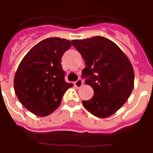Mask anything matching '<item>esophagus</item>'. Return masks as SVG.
I'll return each instance as SVG.
<instances>
[{
  "label": "esophagus",
  "instance_id": "esophagus-1",
  "mask_svg": "<svg viewBox=\"0 0 153 153\" xmlns=\"http://www.w3.org/2000/svg\"><path fill=\"white\" fill-rule=\"evenodd\" d=\"M74 85H75V86L76 88H81L83 86V80H81V79H79L78 80H76L75 83H74Z\"/></svg>",
  "mask_w": 153,
  "mask_h": 153
}]
</instances>
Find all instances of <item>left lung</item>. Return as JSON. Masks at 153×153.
Masks as SVG:
<instances>
[{
	"label": "left lung",
	"instance_id": "1",
	"mask_svg": "<svg viewBox=\"0 0 153 153\" xmlns=\"http://www.w3.org/2000/svg\"><path fill=\"white\" fill-rule=\"evenodd\" d=\"M73 45L81 54L86 67L83 77H88L94 95L83 100V105L92 114L106 118L124 105L134 87V71L125 53L109 39L96 36L73 40Z\"/></svg>",
	"mask_w": 153,
	"mask_h": 153
}]
</instances>
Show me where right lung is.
<instances>
[{
    "mask_svg": "<svg viewBox=\"0 0 153 153\" xmlns=\"http://www.w3.org/2000/svg\"><path fill=\"white\" fill-rule=\"evenodd\" d=\"M71 45L66 39H45L28 51L19 65L14 76L15 93L21 105L34 115L46 117L54 112L73 85L65 82L60 64Z\"/></svg>",
    "mask_w": 153,
    "mask_h": 153,
    "instance_id": "right-lung-1",
    "label": "right lung"
}]
</instances>
